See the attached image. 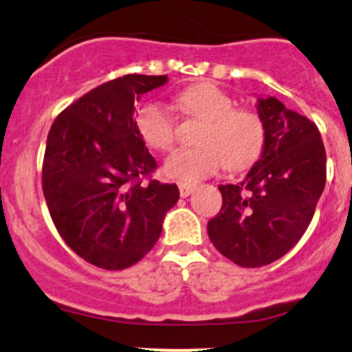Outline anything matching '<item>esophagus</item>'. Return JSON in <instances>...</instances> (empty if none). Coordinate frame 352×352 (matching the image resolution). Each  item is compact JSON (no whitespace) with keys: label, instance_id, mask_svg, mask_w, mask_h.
<instances>
[{"label":"esophagus","instance_id":"34e87169","mask_svg":"<svg viewBox=\"0 0 352 352\" xmlns=\"http://www.w3.org/2000/svg\"><path fill=\"white\" fill-rule=\"evenodd\" d=\"M195 185L188 184V182H179V190H180V195L182 197H188L190 193L193 192Z\"/></svg>","mask_w":352,"mask_h":352}]
</instances>
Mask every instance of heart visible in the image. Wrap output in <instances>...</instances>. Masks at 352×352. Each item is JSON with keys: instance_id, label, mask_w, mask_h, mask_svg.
Instances as JSON below:
<instances>
[{"instance_id": "1", "label": "heart", "mask_w": 352, "mask_h": 352, "mask_svg": "<svg viewBox=\"0 0 352 352\" xmlns=\"http://www.w3.org/2000/svg\"><path fill=\"white\" fill-rule=\"evenodd\" d=\"M177 102L185 114L204 120V125L199 147L177 148L165 160L164 170L170 179L197 182L225 165L232 170H243L260 159L266 135L260 114L235 107V100L227 92L208 82L185 89ZM135 124L144 142L152 148L168 151L175 142V119L164 102L142 104Z\"/></svg>"}]
</instances>
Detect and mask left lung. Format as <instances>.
<instances>
[{"mask_svg":"<svg viewBox=\"0 0 352 352\" xmlns=\"http://www.w3.org/2000/svg\"><path fill=\"white\" fill-rule=\"evenodd\" d=\"M265 145L240 185H220L212 243L243 268L273 263L300 241L326 184V151L316 124L276 98H258Z\"/></svg>","mask_w":352,"mask_h":352,"instance_id":"1","label":"left lung"}]
</instances>
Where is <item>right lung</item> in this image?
<instances>
[{
  "label": "right lung",
  "mask_w": 352,
  "mask_h": 352,
  "mask_svg": "<svg viewBox=\"0 0 352 352\" xmlns=\"http://www.w3.org/2000/svg\"><path fill=\"white\" fill-rule=\"evenodd\" d=\"M167 76L127 74L98 86L51 125L43 192L67 246L102 270H125L153 248L175 184L142 182L157 168L134 119V102Z\"/></svg>",
  "instance_id": "right-lung-1"
}]
</instances>
